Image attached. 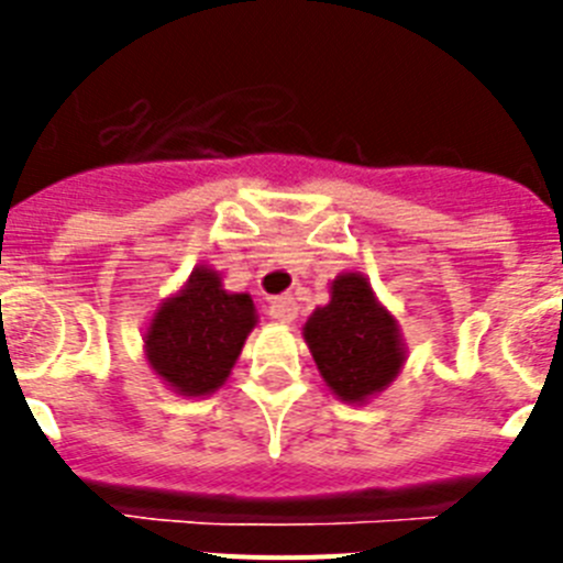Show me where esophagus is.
<instances>
[{"label": "esophagus", "instance_id": "34e87169", "mask_svg": "<svg viewBox=\"0 0 563 563\" xmlns=\"http://www.w3.org/2000/svg\"><path fill=\"white\" fill-rule=\"evenodd\" d=\"M271 316L276 318V321H282V324H290V321H296V316H298V305H296V301H292L290 296L273 298V301H271Z\"/></svg>", "mask_w": 563, "mask_h": 563}]
</instances>
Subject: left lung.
Segmentation results:
<instances>
[{"instance_id":"8db88e82","label":"left lung","mask_w":563,"mask_h":563,"mask_svg":"<svg viewBox=\"0 0 563 563\" xmlns=\"http://www.w3.org/2000/svg\"><path fill=\"white\" fill-rule=\"evenodd\" d=\"M305 341L332 395L355 406L389 389L406 363L397 318L357 271L335 276L330 305L316 307L307 318Z\"/></svg>"}]
</instances>
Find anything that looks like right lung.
<instances>
[{
  "mask_svg": "<svg viewBox=\"0 0 563 563\" xmlns=\"http://www.w3.org/2000/svg\"><path fill=\"white\" fill-rule=\"evenodd\" d=\"M256 321L247 292L225 290L220 273L197 265L148 318L143 355L174 395L208 397L231 377Z\"/></svg>",
  "mask_w": 563,
  "mask_h": 563,
  "instance_id": "add662e5",
  "label": "right lung"
}]
</instances>
